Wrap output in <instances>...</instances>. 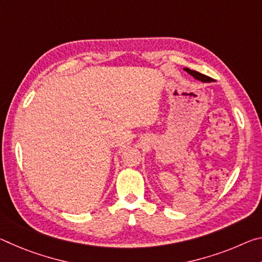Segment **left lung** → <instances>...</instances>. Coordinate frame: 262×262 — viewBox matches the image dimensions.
<instances>
[{
    "mask_svg": "<svg viewBox=\"0 0 262 262\" xmlns=\"http://www.w3.org/2000/svg\"><path fill=\"white\" fill-rule=\"evenodd\" d=\"M185 70L188 74L192 75V76H194L195 78L199 79V81H201V82H212V81H214V79H212L211 77L207 76V75H203V74L199 73V72H195V70H190L188 68H185Z\"/></svg>",
    "mask_w": 262,
    "mask_h": 262,
    "instance_id": "obj_1",
    "label": "left lung"
}]
</instances>
